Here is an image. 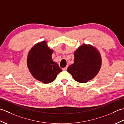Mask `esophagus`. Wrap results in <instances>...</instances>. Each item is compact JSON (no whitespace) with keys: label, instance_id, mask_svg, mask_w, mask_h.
Instances as JSON below:
<instances>
[{"label":"esophagus","instance_id":"esophagus-1","mask_svg":"<svg viewBox=\"0 0 124 124\" xmlns=\"http://www.w3.org/2000/svg\"><path fill=\"white\" fill-rule=\"evenodd\" d=\"M67 68H68V67H65V68H63L62 69V70H64V71H65V70H67Z\"/></svg>","mask_w":124,"mask_h":124}]
</instances>
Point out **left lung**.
<instances>
[{
    "label": "left lung",
    "instance_id": "obj_1",
    "mask_svg": "<svg viewBox=\"0 0 124 124\" xmlns=\"http://www.w3.org/2000/svg\"><path fill=\"white\" fill-rule=\"evenodd\" d=\"M100 52L91 44H83L74 52V62L68 68V72L77 82L86 83L93 79L101 68Z\"/></svg>",
    "mask_w": 124,
    "mask_h": 124
}]
</instances>
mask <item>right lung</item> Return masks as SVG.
Listing matches in <instances>:
<instances>
[{
    "instance_id": "obj_1",
    "label": "right lung",
    "mask_w": 124,
    "mask_h": 124,
    "mask_svg": "<svg viewBox=\"0 0 124 124\" xmlns=\"http://www.w3.org/2000/svg\"><path fill=\"white\" fill-rule=\"evenodd\" d=\"M53 50L47 46V41L35 44L28 53L27 64L34 78L44 84L52 83L58 73L62 71L56 62L53 61Z\"/></svg>"
}]
</instances>
